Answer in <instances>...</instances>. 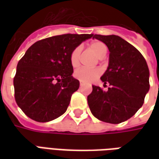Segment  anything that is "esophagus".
Segmentation results:
<instances>
[{"instance_id":"34e87169","label":"esophagus","mask_w":159,"mask_h":159,"mask_svg":"<svg viewBox=\"0 0 159 159\" xmlns=\"http://www.w3.org/2000/svg\"><path fill=\"white\" fill-rule=\"evenodd\" d=\"M85 84H86V83H83V82H80V86H81V87L84 86V85H85Z\"/></svg>"}]
</instances>
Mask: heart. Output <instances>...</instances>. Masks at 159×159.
I'll list each match as a JSON object with an SVG mask.
<instances>
[{"label": "heart", "mask_w": 159, "mask_h": 159, "mask_svg": "<svg viewBox=\"0 0 159 159\" xmlns=\"http://www.w3.org/2000/svg\"><path fill=\"white\" fill-rule=\"evenodd\" d=\"M90 49L96 54L99 58H103L107 54V47L105 43L100 41L93 42L89 45ZM80 52L81 48L79 47H76L73 49L70 54V63L73 68H76L79 66L80 64ZM102 70L100 68H80L76 70L74 72V76L76 79L84 83H91L94 80H96L101 75Z\"/></svg>", "instance_id": "heart-1"}]
</instances>
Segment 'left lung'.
Returning a JSON list of instances; mask_svg holds the SVG:
<instances>
[{
    "label": "left lung",
    "instance_id": "obj_1",
    "mask_svg": "<svg viewBox=\"0 0 159 159\" xmlns=\"http://www.w3.org/2000/svg\"><path fill=\"white\" fill-rule=\"evenodd\" d=\"M109 49V66L100 79L107 91L93 86L88 104L94 117L110 123H120L133 117L142 107L149 90V69L142 54L133 45L111 35H93Z\"/></svg>",
    "mask_w": 159,
    "mask_h": 159
}]
</instances>
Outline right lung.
<instances>
[{
    "instance_id": "right-lung-1",
    "label": "right lung",
    "mask_w": 159,
    "mask_h": 159,
    "mask_svg": "<svg viewBox=\"0 0 159 159\" xmlns=\"http://www.w3.org/2000/svg\"><path fill=\"white\" fill-rule=\"evenodd\" d=\"M92 34H65L35 42L17 66L13 78L16 103L27 117L40 123L65 113L79 81L71 75L70 54Z\"/></svg>"
}]
</instances>
